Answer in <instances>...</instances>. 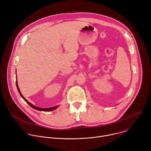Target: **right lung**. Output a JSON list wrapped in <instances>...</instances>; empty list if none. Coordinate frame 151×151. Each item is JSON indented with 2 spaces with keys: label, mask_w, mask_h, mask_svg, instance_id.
Here are the masks:
<instances>
[{
  "label": "right lung",
  "mask_w": 151,
  "mask_h": 151,
  "mask_svg": "<svg viewBox=\"0 0 151 151\" xmlns=\"http://www.w3.org/2000/svg\"><path fill=\"white\" fill-rule=\"evenodd\" d=\"M16 85H17V90H18V92H19V94H20V96H21V97H22L25 101H26V102L27 103H28V104L29 105V106H30L32 108H33V109H36V110H37V111H44V112H48V111H53V110H54V109H55L56 108H57V107H58V106H54V107H50V108H41V107H36V106H34L33 104H32V103H30V102H29L23 96V95L21 94V92H20V90H19V87H18V83H17V81H16Z\"/></svg>",
  "instance_id": "add662e5"
}]
</instances>
